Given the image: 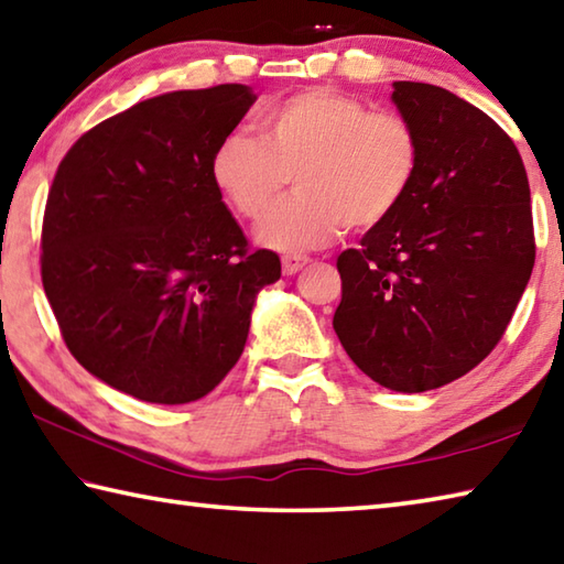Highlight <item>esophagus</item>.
Wrapping results in <instances>:
<instances>
[{
    "instance_id": "obj_1",
    "label": "esophagus",
    "mask_w": 564,
    "mask_h": 564,
    "mask_svg": "<svg viewBox=\"0 0 564 564\" xmlns=\"http://www.w3.org/2000/svg\"><path fill=\"white\" fill-rule=\"evenodd\" d=\"M283 273L285 275H295L299 271H303V265H308L311 259L308 256H283Z\"/></svg>"
}]
</instances>
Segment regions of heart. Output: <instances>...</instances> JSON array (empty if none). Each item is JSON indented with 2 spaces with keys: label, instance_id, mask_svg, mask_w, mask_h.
<instances>
[{
  "label": "heart",
  "instance_id": "heart-1",
  "mask_svg": "<svg viewBox=\"0 0 564 564\" xmlns=\"http://www.w3.org/2000/svg\"><path fill=\"white\" fill-rule=\"evenodd\" d=\"M419 138L404 116L370 110L333 88H308L261 112V135L231 130L212 158V177L243 219H261L256 241L279 253L321 249L345 224L367 231L384 224L412 189Z\"/></svg>",
  "mask_w": 564,
  "mask_h": 564
}]
</instances>
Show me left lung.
Wrapping results in <instances>:
<instances>
[{
  "mask_svg": "<svg viewBox=\"0 0 564 564\" xmlns=\"http://www.w3.org/2000/svg\"><path fill=\"white\" fill-rule=\"evenodd\" d=\"M419 138L399 209L337 256L333 327L360 370L394 392L464 377L503 337L535 265L530 184L496 120L452 90L394 80Z\"/></svg>",
  "mask_w": 564,
  "mask_h": 564,
  "instance_id": "obj_1",
  "label": "left lung"
}]
</instances>
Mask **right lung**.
<instances>
[{
    "label": "right lung",
    "instance_id": "right-lung-1",
    "mask_svg": "<svg viewBox=\"0 0 564 564\" xmlns=\"http://www.w3.org/2000/svg\"><path fill=\"white\" fill-rule=\"evenodd\" d=\"M251 86L172 90L76 140L41 229V281L70 355L108 387L187 404L243 352L273 251H249L212 177Z\"/></svg>",
    "mask_w": 564,
    "mask_h": 564
}]
</instances>
